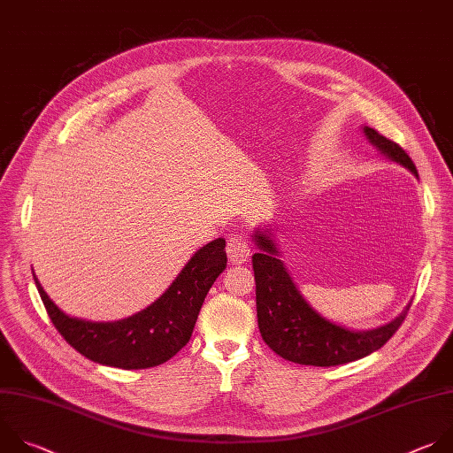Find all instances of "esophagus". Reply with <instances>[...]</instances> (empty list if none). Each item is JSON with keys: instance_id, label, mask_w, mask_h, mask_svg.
<instances>
[{"instance_id": "1", "label": "esophagus", "mask_w": 453, "mask_h": 453, "mask_svg": "<svg viewBox=\"0 0 453 453\" xmlns=\"http://www.w3.org/2000/svg\"><path fill=\"white\" fill-rule=\"evenodd\" d=\"M226 250H227L229 261H231L233 265H240V263L247 261L249 256H250V247H249L245 236H243V234H238V233H234V234H231V236L227 238V247H226Z\"/></svg>"}]
</instances>
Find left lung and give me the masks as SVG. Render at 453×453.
<instances>
[{
  "label": "left lung",
  "instance_id": "8db88e82",
  "mask_svg": "<svg viewBox=\"0 0 453 453\" xmlns=\"http://www.w3.org/2000/svg\"><path fill=\"white\" fill-rule=\"evenodd\" d=\"M366 138L393 162L418 171L405 150L377 129L365 126ZM259 252L252 256L257 327L263 342L282 359L310 366H338L379 350L405 320L411 304L391 324L373 331H349L322 319L298 293L268 234L257 231Z\"/></svg>",
  "mask_w": 453,
  "mask_h": 453
}]
</instances>
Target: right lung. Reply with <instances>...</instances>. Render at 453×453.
<instances>
[{
  "mask_svg": "<svg viewBox=\"0 0 453 453\" xmlns=\"http://www.w3.org/2000/svg\"><path fill=\"white\" fill-rule=\"evenodd\" d=\"M226 240L199 249L171 288L143 311L119 322H87L60 311L37 280L44 308L62 338L87 359L122 370L158 366L192 338L204 298L227 265Z\"/></svg>",
  "mask_w": 453,
  "mask_h": 453,
  "instance_id": "obj_1",
  "label": "right lung"
}]
</instances>
